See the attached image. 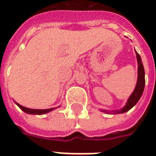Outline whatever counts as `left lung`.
<instances>
[{"label": "left lung", "instance_id": "8db88e82", "mask_svg": "<svg viewBox=\"0 0 156 156\" xmlns=\"http://www.w3.org/2000/svg\"><path fill=\"white\" fill-rule=\"evenodd\" d=\"M136 56H137V61H138V80L136 83V87L133 90V93L131 94L130 96L129 97L126 105L122 108L119 110H105L102 109L101 112H105L107 114H120L124 113L130 110L140 100L141 96L143 95V90H144V87H145V71H144V67H143L142 59L139 54L135 51Z\"/></svg>", "mask_w": 156, "mask_h": 156}]
</instances>
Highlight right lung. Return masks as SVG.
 <instances>
[{"mask_svg":"<svg viewBox=\"0 0 156 156\" xmlns=\"http://www.w3.org/2000/svg\"><path fill=\"white\" fill-rule=\"evenodd\" d=\"M15 102V101H14ZM15 104L18 105L19 108H20L22 110H23L24 112L27 114H34V115H42V114H45L49 112L52 111L54 109L57 108H48V109H32V108H26V107H23L22 105H20L19 104H18L17 102H15ZM60 107V106H59Z\"/></svg>","mask_w":156,"mask_h":156,"instance_id":"add662e5","label":"right lung"}]
</instances>
